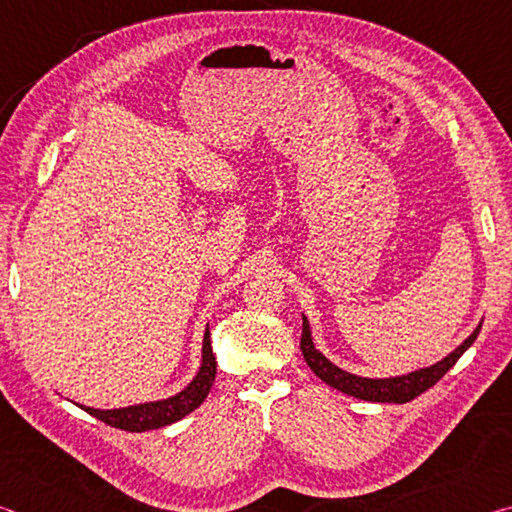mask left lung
I'll use <instances>...</instances> for the list:
<instances>
[{"label": "left lung", "mask_w": 512, "mask_h": 512, "mask_svg": "<svg viewBox=\"0 0 512 512\" xmlns=\"http://www.w3.org/2000/svg\"><path fill=\"white\" fill-rule=\"evenodd\" d=\"M481 325H483V320L476 325L474 332L467 336V339L458 345L456 350L447 354L445 359L433 363V366L411 370V372H406V375H395V377H361V375H354V372H348V370L336 366V363L329 361L323 352L316 350L307 316H302L300 350H302V357H305V361H307V366L314 370V375L323 379L325 384L336 388V391L352 395V397H359V400H366V402L404 404L427 391V388H431L449 368L454 366L458 359H461V354L470 348V345L476 341V336H479Z\"/></svg>", "instance_id": "8db88e82"}]
</instances>
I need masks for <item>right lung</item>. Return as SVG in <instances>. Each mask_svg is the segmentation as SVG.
I'll list each match as a JSON object with an SVG mask.
<instances>
[{"mask_svg": "<svg viewBox=\"0 0 512 512\" xmlns=\"http://www.w3.org/2000/svg\"><path fill=\"white\" fill-rule=\"evenodd\" d=\"M216 377V359L212 354L210 343V327H205L203 336V352H201V368H198L196 377L189 381L183 391L167 397V400H155V402H142L133 406H121V409H92V406L79 404L85 413H90L92 418L110 424L115 429L124 431H149L167 427L171 422H178L180 418L192 413L205 402L207 393L214 384Z\"/></svg>", "mask_w": 512, "mask_h": 512, "instance_id": "obj_1", "label": "right lung"}]
</instances>
